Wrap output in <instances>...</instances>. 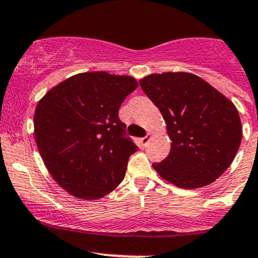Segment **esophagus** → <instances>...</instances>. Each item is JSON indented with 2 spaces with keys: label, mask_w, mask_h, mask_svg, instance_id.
Instances as JSON below:
<instances>
[{
  "label": "esophagus",
  "mask_w": 258,
  "mask_h": 258,
  "mask_svg": "<svg viewBox=\"0 0 258 258\" xmlns=\"http://www.w3.org/2000/svg\"><path fill=\"white\" fill-rule=\"evenodd\" d=\"M149 140H151V134H147L146 137L141 138V140H140V144H141V147H146L147 144H148Z\"/></svg>",
  "instance_id": "34e87169"
}]
</instances>
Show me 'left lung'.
<instances>
[{"mask_svg":"<svg viewBox=\"0 0 258 258\" xmlns=\"http://www.w3.org/2000/svg\"><path fill=\"white\" fill-rule=\"evenodd\" d=\"M160 110L171 141L168 157L153 168L181 188L207 186L233 163L242 127L236 107L196 75L166 72L140 81Z\"/></svg>","mask_w":258,"mask_h":258,"instance_id":"obj_1","label":"left lung"}]
</instances>
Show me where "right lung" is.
I'll return each mask as SVG.
<instances>
[{
  "label": "right lung",
  "instance_id": "obj_1",
  "mask_svg": "<svg viewBox=\"0 0 258 258\" xmlns=\"http://www.w3.org/2000/svg\"><path fill=\"white\" fill-rule=\"evenodd\" d=\"M137 87L131 76L79 73L38 103L36 146L51 176L72 196L98 200L123 180L138 147L126 137L118 109Z\"/></svg>",
  "mask_w": 258,
  "mask_h": 258
}]
</instances>
